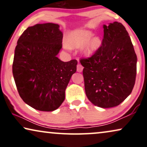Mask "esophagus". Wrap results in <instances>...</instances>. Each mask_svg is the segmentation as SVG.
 <instances>
[{"label":"esophagus","instance_id":"obj_1","mask_svg":"<svg viewBox=\"0 0 147 147\" xmlns=\"http://www.w3.org/2000/svg\"><path fill=\"white\" fill-rule=\"evenodd\" d=\"M82 70H83V67H82L80 64H78L77 67H76V71H77V72H78V73H81Z\"/></svg>","mask_w":147,"mask_h":147}]
</instances>
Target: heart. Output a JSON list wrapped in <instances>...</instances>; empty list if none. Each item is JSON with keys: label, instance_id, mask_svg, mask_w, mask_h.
<instances>
[{"label": "heart", "instance_id": "obj_1", "mask_svg": "<svg viewBox=\"0 0 147 147\" xmlns=\"http://www.w3.org/2000/svg\"><path fill=\"white\" fill-rule=\"evenodd\" d=\"M91 31L79 29L71 32L67 37V46L69 48L76 49L84 45L82 53L86 57H90L98 50L102 44V40L99 36H94Z\"/></svg>", "mask_w": 147, "mask_h": 147}]
</instances>
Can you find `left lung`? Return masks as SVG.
Returning <instances> with one entry per match:
<instances>
[{
	"label": "left lung",
	"instance_id": "8db88e82",
	"mask_svg": "<svg viewBox=\"0 0 147 147\" xmlns=\"http://www.w3.org/2000/svg\"><path fill=\"white\" fill-rule=\"evenodd\" d=\"M102 44L93 55L81 59L86 95L95 106H118L131 93L135 83L136 58L125 26L114 22L103 25Z\"/></svg>",
	"mask_w": 147,
	"mask_h": 147
}]
</instances>
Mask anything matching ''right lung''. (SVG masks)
<instances>
[{"label": "right lung", "instance_id": "1", "mask_svg": "<svg viewBox=\"0 0 147 147\" xmlns=\"http://www.w3.org/2000/svg\"><path fill=\"white\" fill-rule=\"evenodd\" d=\"M63 32L54 23L28 27L17 41L12 73L20 96L40 111H53L65 98V90L76 71V60L63 62L57 57Z\"/></svg>", "mask_w": 147, "mask_h": 147}]
</instances>
